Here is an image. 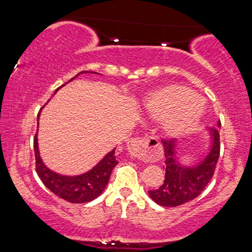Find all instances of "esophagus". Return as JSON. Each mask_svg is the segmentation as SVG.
I'll return each mask as SVG.
<instances>
[{
	"label": "esophagus",
	"instance_id": "obj_1",
	"mask_svg": "<svg viewBox=\"0 0 252 252\" xmlns=\"http://www.w3.org/2000/svg\"><path fill=\"white\" fill-rule=\"evenodd\" d=\"M126 149L130 155L138 157L142 160H153L159 150V142L152 136L144 138H132L126 143Z\"/></svg>",
	"mask_w": 252,
	"mask_h": 252
}]
</instances>
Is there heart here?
I'll return each mask as SVG.
<instances>
[{"mask_svg": "<svg viewBox=\"0 0 252 252\" xmlns=\"http://www.w3.org/2000/svg\"><path fill=\"white\" fill-rule=\"evenodd\" d=\"M149 117L165 122V133L179 138L198 125L203 116V103L195 93L181 85H168L146 99Z\"/></svg>", "mask_w": 252, "mask_h": 252, "instance_id": "obj_1", "label": "heart"}]
</instances>
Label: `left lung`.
<instances>
[{
  "instance_id": "left-lung-1",
  "label": "left lung",
  "mask_w": 252,
  "mask_h": 252,
  "mask_svg": "<svg viewBox=\"0 0 252 252\" xmlns=\"http://www.w3.org/2000/svg\"><path fill=\"white\" fill-rule=\"evenodd\" d=\"M209 127V149L195 164L182 165L178 160L177 140H162L164 149L165 179L159 189L149 191V197L162 207H178L191 201L202 192L213 177L220 153L219 127Z\"/></svg>"
}]
</instances>
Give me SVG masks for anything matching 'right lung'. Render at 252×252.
Returning a JSON list of instances; mask_svg holds the SVG:
<instances>
[{
  "mask_svg": "<svg viewBox=\"0 0 252 252\" xmlns=\"http://www.w3.org/2000/svg\"><path fill=\"white\" fill-rule=\"evenodd\" d=\"M82 73H93V72L82 71L70 81ZM94 73L99 74L96 72H94ZM65 84H63L62 87H64ZM59 89H57V91ZM43 108H41L39 114H37V126H39L41 111ZM34 152H35V167L37 176L40 177L43 185L49 190L52 191L54 194H57L58 197L64 199L71 203L90 202L99 197L104 191L106 185H108L113 168L118 164L116 156H114V153H116V148H114L113 150L106 153L103 159H101L94 167L87 172L79 174V176H63V174L57 173L46 167L44 162L42 161L39 151V143H37V132L34 136Z\"/></svg>",
  "mask_w": 252,
  "mask_h": 252,
  "instance_id": "1",
  "label": "right lung"
}]
</instances>
